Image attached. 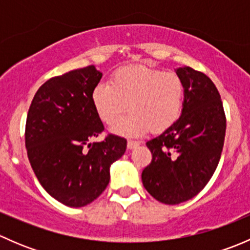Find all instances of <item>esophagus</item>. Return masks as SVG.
Returning a JSON list of instances; mask_svg holds the SVG:
<instances>
[{"label":"esophagus","mask_w":250,"mask_h":250,"mask_svg":"<svg viewBox=\"0 0 250 250\" xmlns=\"http://www.w3.org/2000/svg\"><path fill=\"white\" fill-rule=\"evenodd\" d=\"M139 145H140L139 141H135V140H129V141H128V144H127L128 148H134V147H137V146H139Z\"/></svg>","instance_id":"esophagus-1"}]
</instances>
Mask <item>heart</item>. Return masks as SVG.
I'll return each instance as SVG.
<instances>
[{
    "mask_svg": "<svg viewBox=\"0 0 250 250\" xmlns=\"http://www.w3.org/2000/svg\"><path fill=\"white\" fill-rule=\"evenodd\" d=\"M185 87L175 72L147 66L122 67L110 83H100L92 93L94 109L103 122L111 125L126 110L132 112L112 125V130L127 137L165 132L180 117Z\"/></svg>",
    "mask_w": 250,
    "mask_h": 250,
    "instance_id": "heart-1",
    "label": "heart"
}]
</instances>
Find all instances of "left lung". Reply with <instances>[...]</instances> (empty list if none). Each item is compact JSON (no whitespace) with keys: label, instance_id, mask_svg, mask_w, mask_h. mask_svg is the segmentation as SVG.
I'll return each mask as SVG.
<instances>
[{"label":"left lung","instance_id":"8db88e82","mask_svg":"<svg viewBox=\"0 0 250 250\" xmlns=\"http://www.w3.org/2000/svg\"><path fill=\"white\" fill-rule=\"evenodd\" d=\"M185 87L183 113L146 146L151 163L141 173L144 188L160 202L179 204L203 190L223 152L226 116L215 84L192 67L176 70Z\"/></svg>","mask_w":250,"mask_h":250}]
</instances>
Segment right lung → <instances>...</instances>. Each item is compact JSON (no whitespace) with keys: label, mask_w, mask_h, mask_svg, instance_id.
Listing matches in <instances>:
<instances>
[{"label":"right lung","mask_w":250,"mask_h":250,"mask_svg":"<svg viewBox=\"0 0 250 250\" xmlns=\"http://www.w3.org/2000/svg\"><path fill=\"white\" fill-rule=\"evenodd\" d=\"M103 74L94 65L49 78L35 94L25 125V146L44 190L69 207H84L110 181V166L122 157L127 140L104 132L92 93Z\"/></svg>","instance_id":"add662e5"}]
</instances>
